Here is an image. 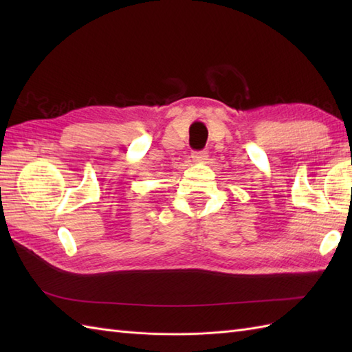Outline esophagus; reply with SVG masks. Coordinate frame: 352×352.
<instances>
[{
    "label": "esophagus",
    "mask_w": 352,
    "mask_h": 352,
    "mask_svg": "<svg viewBox=\"0 0 352 352\" xmlns=\"http://www.w3.org/2000/svg\"><path fill=\"white\" fill-rule=\"evenodd\" d=\"M207 157H208L207 151H195V153H192V160L197 162V163L206 162Z\"/></svg>",
    "instance_id": "34e87169"
}]
</instances>
